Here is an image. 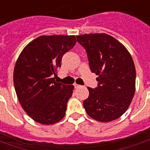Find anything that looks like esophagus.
Returning <instances> with one entry per match:
<instances>
[{
  "instance_id": "34e87169",
  "label": "esophagus",
  "mask_w": 150,
  "mask_h": 150,
  "mask_svg": "<svg viewBox=\"0 0 150 150\" xmlns=\"http://www.w3.org/2000/svg\"><path fill=\"white\" fill-rule=\"evenodd\" d=\"M74 86H75V88H80V87H81L80 85L77 84V83H75V84H74Z\"/></svg>"
}]
</instances>
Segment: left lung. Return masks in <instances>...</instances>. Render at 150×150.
Listing matches in <instances>:
<instances>
[{
    "label": "left lung",
    "mask_w": 150,
    "mask_h": 150,
    "mask_svg": "<svg viewBox=\"0 0 150 150\" xmlns=\"http://www.w3.org/2000/svg\"><path fill=\"white\" fill-rule=\"evenodd\" d=\"M88 54L91 72L98 75V87L88 88L83 107L89 116L110 122L125 112L135 93L136 69L124 45L106 34L76 36Z\"/></svg>",
    "instance_id": "8db88e82"
}]
</instances>
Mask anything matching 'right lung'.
Masks as SVG:
<instances>
[{
  "label": "right lung",
  "instance_id": "obj_1",
  "mask_svg": "<svg viewBox=\"0 0 150 150\" xmlns=\"http://www.w3.org/2000/svg\"><path fill=\"white\" fill-rule=\"evenodd\" d=\"M76 43L74 35L40 36L21 51L13 71V83L25 112L36 122L53 125L64 117L74 86L54 80L63 54Z\"/></svg>",
  "mask_w": 150,
  "mask_h": 150
}]
</instances>
